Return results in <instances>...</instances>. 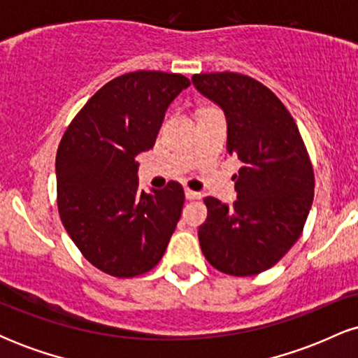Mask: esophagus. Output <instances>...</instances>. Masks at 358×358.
<instances>
[{"mask_svg":"<svg viewBox=\"0 0 358 358\" xmlns=\"http://www.w3.org/2000/svg\"><path fill=\"white\" fill-rule=\"evenodd\" d=\"M185 196H187V200H199L202 195H200L199 192H193L190 188H187V190H185Z\"/></svg>","mask_w":358,"mask_h":358,"instance_id":"1","label":"esophagus"}]
</instances>
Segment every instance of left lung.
I'll return each mask as SVG.
<instances>
[{"label": "left lung", "instance_id": "8db88e82", "mask_svg": "<svg viewBox=\"0 0 358 358\" xmlns=\"http://www.w3.org/2000/svg\"><path fill=\"white\" fill-rule=\"evenodd\" d=\"M192 82L224 110L227 153L242 162L236 202L203 200L200 248L222 273L252 276L298 241L313 203V168L294 119L261 82L234 72L196 73Z\"/></svg>", "mask_w": 358, "mask_h": 358}]
</instances>
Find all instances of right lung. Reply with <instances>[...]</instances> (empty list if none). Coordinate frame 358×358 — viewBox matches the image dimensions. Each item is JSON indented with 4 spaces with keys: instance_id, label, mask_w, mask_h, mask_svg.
<instances>
[{
    "instance_id": "1",
    "label": "right lung",
    "mask_w": 358,
    "mask_h": 358,
    "mask_svg": "<svg viewBox=\"0 0 358 358\" xmlns=\"http://www.w3.org/2000/svg\"><path fill=\"white\" fill-rule=\"evenodd\" d=\"M188 85L180 73H124L90 97L62 138L55 162L62 224L102 273L139 276L165 254L183 188L170 182L163 190H139L134 158L155 146L168 106Z\"/></svg>"
}]
</instances>
